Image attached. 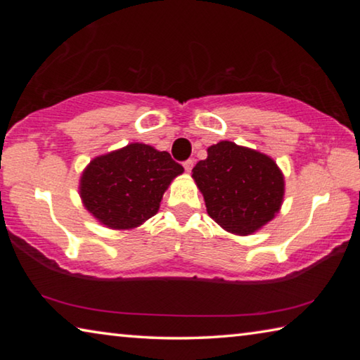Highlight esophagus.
<instances>
[{
    "label": "esophagus",
    "instance_id": "34e87169",
    "mask_svg": "<svg viewBox=\"0 0 360 360\" xmlns=\"http://www.w3.org/2000/svg\"><path fill=\"white\" fill-rule=\"evenodd\" d=\"M182 165H184V168H186V172H191V169L193 168V160L192 158H187V160L182 163Z\"/></svg>",
    "mask_w": 360,
    "mask_h": 360
}]
</instances>
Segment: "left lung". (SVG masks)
Instances as JSON below:
<instances>
[{"instance_id": "8db88e82", "label": "left lung", "mask_w": 360, "mask_h": 360, "mask_svg": "<svg viewBox=\"0 0 360 360\" xmlns=\"http://www.w3.org/2000/svg\"><path fill=\"white\" fill-rule=\"evenodd\" d=\"M192 176L206 211L225 230L249 235L271 221L279 211L284 179L276 163L257 150L221 141L208 148Z\"/></svg>"}]
</instances>
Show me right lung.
Masks as SVG:
<instances>
[{
  "instance_id": "right-lung-1",
  "label": "right lung",
  "mask_w": 360,
  "mask_h": 360,
  "mask_svg": "<svg viewBox=\"0 0 360 360\" xmlns=\"http://www.w3.org/2000/svg\"><path fill=\"white\" fill-rule=\"evenodd\" d=\"M182 172L168 152L133 143L90 162L81 178V197L109 229H133L155 214L163 192Z\"/></svg>"
}]
</instances>
